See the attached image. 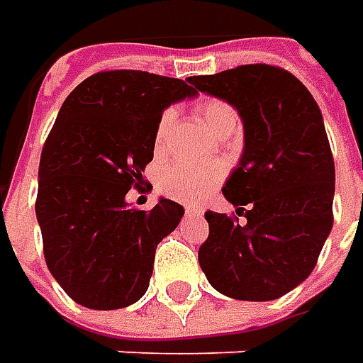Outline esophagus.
<instances>
[{
    "label": "esophagus",
    "mask_w": 363,
    "mask_h": 363,
    "mask_svg": "<svg viewBox=\"0 0 363 363\" xmlns=\"http://www.w3.org/2000/svg\"><path fill=\"white\" fill-rule=\"evenodd\" d=\"M202 216V210H198V208H191V206H188L186 208V218H200Z\"/></svg>",
    "instance_id": "obj_1"
}]
</instances>
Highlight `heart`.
Wrapping results in <instances>:
<instances>
[{
	"instance_id": "1",
	"label": "heart",
	"mask_w": 363,
	"mask_h": 363,
	"mask_svg": "<svg viewBox=\"0 0 363 363\" xmlns=\"http://www.w3.org/2000/svg\"><path fill=\"white\" fill-rule=\"evenodd\" d=\"M200 119L210 129V133L216 131L218 127L224 125H236L238 123V113L232 105L220 99H208L203 101L200 108ZM175 113L174 108H165L161 113L157 131H155V141L157 147L163 145L167 133L174 125ZM226 174L222 163H189V161H175L167 165L160 175V189L174 198L177 202L198 203L210 196V191L216 188Z\"/></svg>"
}]
</instances>
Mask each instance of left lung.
<instances>
[{"label":"left lung","mask_w":363,"mask_h":363,"mask_svg":"<svg viewBox=\"0 0 363 363\" xmlns=\"http://www.w3.org/2000/svg\"><path fill=\"white\" fill-rule=\"evenodd\" d=\"M188 82L234 106L244 125L242 157L222 194L246 224L206 212L200 267L226 297L279 299L311 274L333 226L335 165L321 111L299 78L269 64Z\"/></svg>","instance_id":"1"}]
</instances>
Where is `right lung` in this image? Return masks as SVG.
<instances>
[{
  "instance_id": "right-lung-1",
  "label": "right lung",
  "mask_w": 363,
  "mask_h": 363,
  "mask_svg": "<svg viewBox=\"0 0 363 363\" xmlns=\"http://www.w3.org/2000/svg\"><path fill=\"white\" fill-rule=\"evenodd\" d=\"M198 91L143 70L82 80L64 101L42 149L35 216L52 277L78 305L108 311L145 295L157 244L177 228L184 206H127L153 160L161 113Z\"/></svg>"
}]
</instances>
